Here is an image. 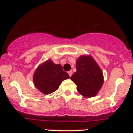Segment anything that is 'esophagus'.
Here are the masks:
<instances>
[{
	"mask_svg": "<svg viewBox=\"0 0 133 133\" xmlns=\"http://www.w3.org/2000/svg\"><path fill=\"white\" fill-rule=\"evenodd\" d=\"M68 73H69V76H70V77H71L72 75V70H70V71H69V72H68Z\"/></svg>",
	"mask_w": 133,
	"mask_h": 133,
	"instance_id": "1",
	"label": "esophagus"
}]
</instances>
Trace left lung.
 <instances>
[{
  "mask_svg": "<svg viewBox=\"0 0 133 133\" xmlns=\"http://www.w3.org/2000/svg\"><path fill=\"white\" fill-rule=\"evenodd\" d=\"M76 69L70 79L77 84L78 92L87 98L95 97L104 82L101 68L92 56L83 55L77 60Z\"/></svg>",
  "mask_w": 133,
  "mask_h": 133,
  "instance_id": "8db88e82",
  "label": "left lung"
}]
</instances>
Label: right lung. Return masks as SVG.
Segmentation results:
<instances>
[{
    "label": "right lung",
    "mask_w": 133,
    "mask_h": 133,
    "mask_svg": "<svg viewBox=\"0 0 133 133\" xmlns=\"http://www.w3.org/2000/svg\"><path fill=\"white\" fill-rule=\"evenodd\" d=\"M70 78L63 70L61 64H56L48 60L38 66L33 75V82L37 89L45 95L55 92L64 80Z\"/></svg>",
    "instance_id": "add662e5"
}]
</instances>
